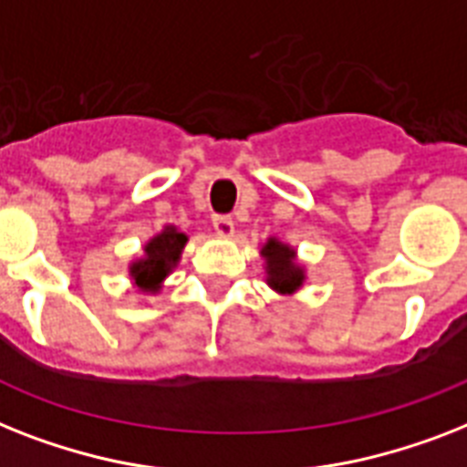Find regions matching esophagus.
Wrapping results in <instances>:
<instances>
[{"instance_id": "esophagus-1", "label": "esophagus", "mask_w": 467, "mask_h": 467, "mask_svg": "<svg viewBox=\"0 0 467 467\" xmlns=\"http://www.w3.org/2000/svg\"><path fill=\"white\" fill-rule=\"evenodd\" d=\"M213 227H215V233L221 234V237H233L234 234L233 215H225V213L213 215Z\"/></svg>"}]
</instances>
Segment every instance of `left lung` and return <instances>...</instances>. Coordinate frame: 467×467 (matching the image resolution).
Segmentation results:
<instances>
[{"mask_svg": "<svg viewBox=\"0 0 467 467\" xmlns=\"http://www.w3.org/2000/svg\"><path fill=\"white\" fill-rule=\"evenodd\" d=\"M264 268H266V283L278 295H295L305 285V266L297 261V252L293 246L280 242L278 237H268L261 246Z\"/></svg>", "mask_w": 467, "mask_h": 467, "instance_id": "left-lung-1", "label": "left lung"}]
</instances>
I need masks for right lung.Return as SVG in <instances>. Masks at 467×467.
Wrapping results in <instances>:
<instances>
[{
	"instance_id": "add662e5",
	"label": "right lung",
	"mask_w": 467,
	"mask_h": 467,
	"mask_svg": "<svg viewBox=\"0 0 467 467\" xmlns=\"http://www.w3.org/2000/svg\"><path fill=\"white\" fill-rule=\"evenodd\" d=\"M187 234L174 225H165L158 234L143 244V256L129 264L131 285L143 295H155L162 290V283L177 268L182 252L187 246Z\"/></svg>"
}]
</instances>
